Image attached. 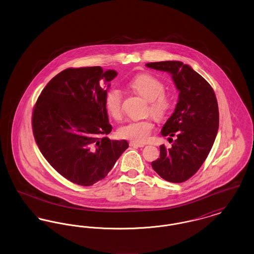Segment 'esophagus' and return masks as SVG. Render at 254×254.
<instances>
[{
    "label": "esophagus",
    "instance_id": "1",
    "mask_svg": "<svg viewBox=\"0 0 254 254\" xmlns=\"http://www.w3.org/2000/svg\"><path fill=\"white\" fill-rule=\"evenodd\" d=\"M129 145L130 146H137V147H144L145 144H141V143H138V142L131 141V142H129Z\"/></svg>",
    "mask_w": 254,
    "mask_h": 254
}]
</instances>
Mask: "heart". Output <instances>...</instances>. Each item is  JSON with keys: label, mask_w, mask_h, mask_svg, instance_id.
Returning <instances> with one entry per match:
<instances>
[{"label": "heart", "mask_w": 254, "mask_h": 254, "mask_svg": "<svg viewBox=\"0 0 254 254\" xmlns=\"http://www.w3.org/2000/svg\"><path fill=\"white\" fill-rule=\"evenodd\" d=\"M129 85L145 100L149 101V111L158 119H164L172 107L171 98L165 93V85L162 81L150 74H140L132 79ZM123 95L118 87H110L105 98V106L109 115L120 120L122 117ZM154 127L151 118L143 120L127 122L118 130L122 138L129 139L135 142H145L150 136Z\"/></svg>", "instance_id": "1"}]
</instances>
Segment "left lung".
Listing matches in <instances>:
<instances>
[{"label":"left lung","mask_w":254,"mask_h":254,"mask_svg":"<svg viewBox=\"0 0 254 254\" xmlns=\"http://www.w3.org/2000/svg\"><path fill=\"white\" fill-rule=\"evenodd\" d=\"M145 66L171 75L179 91L174 112L162 127L163 136H176L172 146L160 145L152 169L166 181L182 183L201 168L215 141L219 110L215 93L205 79L179 61L148 63Z\"/></svg>","instance_id":"8db88e82"}]
</instances>
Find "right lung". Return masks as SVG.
<instances>
[{
    "label": "right lung",
    "mask_w": 254,
    "mask_h": 254,
    "mask_svg": "<svg viewBox=\"0 0 254 254\" xmlns=\"http://www.w3.org/2000/svg\"><path fill=\"white\" fill-rule=\"evenodd\" d=\"M118 73L101 66L67 68L49 81L37 100L32 130L51 167L68 181L92 186L104 179L126 140H110L105 98Z\"/></svg>",
    "instance_id": "right-lung-1"
}]
</instances>
